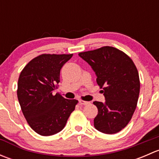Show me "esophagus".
Instances as JSON below:
<instances>
[{"label":"esophagus","mask_w":159,"mask_h":159,"mask_svg":"<svg viewBox=\"0 0 159 159\" xmlns=\"http://www.w3.org/2000/svg\"><path fill=\"white\" fill-rule=\"evenodd\" d=\"M78 102H79L80 105H89V104H90V102H85V101H83V100H79L78 101Z\"/></svg>","instance_id":"esophagus-1"}]
</instances>
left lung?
I'll list each match as a JSON object with an SVG mask.
<instances>
[{"label": "left lung", "instance_id": "8db88e82", "mask_svg": "<svg viewBox=\"0 0 159 159\" xmlns=\"http://www.w3.org/2000/svg\"><path fill=\"white\" fill-rule=\"evenodd\" d=\"M95 72L98 84L103 88L105 102H94L98 110L94 128L105 134L122 130L135 111L140 91L139 72L123 51L109 46L78 54Z\"/></svg>", "mask_w": 159, "mask_h": 159}]
</instances>
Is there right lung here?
<instances>
[{
    "label": "right lung",
    "mask_w": 159,
    "mask_h": 159,
    "mask_svg": "<svg viewBox=\"0 0 159 159\" xmlns=\"http://www.w3.org/2000/svg\"><path fill=\"white\" fill-rule=\"evenodd\" d=\"M73 54H41L24 68L17 83V98L32 129L43 136L57 134L65 128L78 101L54 95L60 71Z\"/></svg>",
    "instance_id": "add662e5"
}]
</instances>
